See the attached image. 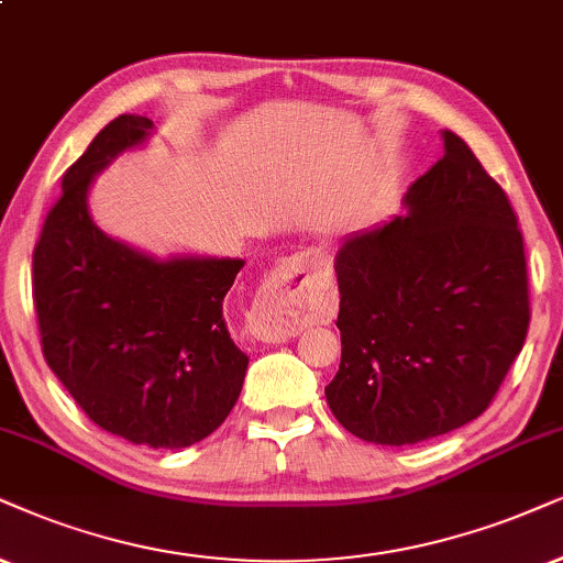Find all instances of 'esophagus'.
I'll list each match as a JSON object with an SVG mask.
<instances>
[{"label":"esophagus","instance_id":"34e87169","mask_svg":"<svg viewBox=\"0 0 563 563\" xmlns=\"http://www.w3.org/2000/svg\"><path fill=\"white\" fill-rule=\"evenodd\" d=\"M330 303V288L314 257L298 254L283 260L262 286L257 301L249 311V332L262 343H280L296 338L306 324L319 322Z\"/></svg>","mask_w":563,"mask_h":563}]
</instances>
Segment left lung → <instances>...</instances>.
Listing matches in <instances>:
<instances>
[{"instance_id": "obj_1", "label": "left lung", "mask_w": 563, "mask_h": 563, "mask_svg": "<svg viewBox=\"0 0 563 563\" xmlns=\"http://www.w3.org/2000/svg\"><path fill=\"white\" fill-rule=\"evenodd\" d=\"M408 218L340 246L343 355L324 387L353 437L402 446L494 402L530 327L525 241L507 191L465 140L410 184Z\"/></svg>"}]
</instances>
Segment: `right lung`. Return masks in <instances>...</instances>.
Masks as SVG:
<instances>
[{
    "label": "right lung",
    "instance_id": "1",
    "mask_svg": "<svg viewBox=\"0 0 563 563\" xmlns=\"http://www.w3.org/2000/svg\"><path fill=\"white\" fill-rule=\"evenodd\" d=\"M153 122L122 113L62 176L33 249L41 351L92 423L151 450H181L229 418L249 358L223 298L241 260L158 262L98 231L88 187Z\"/></svg>",
    "mask_w": 563,
    "mask_h": 563
}]
</instances>
